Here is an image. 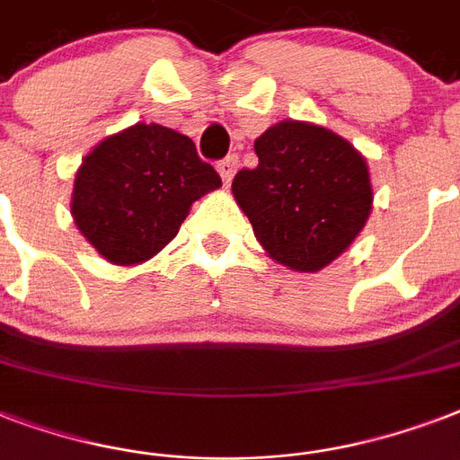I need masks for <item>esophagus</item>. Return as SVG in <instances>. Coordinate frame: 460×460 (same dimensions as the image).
Returning a JSON list of instances; mask_svg holds the SVG:
<instances>
[{"instance_id":"obj_1","label":"esophagus","mask_w":460,"mask_h":460,"mask_svg":"<svg viewBox=\"0 0 460 460\" xmlns=\"http://www.w3.org/2000/svg\"><path fill=\"white\" fill-rule=\"evenodd\" d=\"M236 166H238V155H229L226 159H222L219 164H217V172L222 176V181L229 186L231 179H234V173H236Z\"/></svg>"}]
</instances>
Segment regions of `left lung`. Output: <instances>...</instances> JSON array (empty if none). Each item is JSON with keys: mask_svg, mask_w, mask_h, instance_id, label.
Masks as SVG:
<instances>
[{"mask_svg": "<svg viewBox=\"0 0 460 460\" xmlns=\"http://www.w3.org/2000/svg\"><path fill=\"white\" fill-rule=\"evenodd\" d=\"M258 166L231 193L274 262L320 272L363 231L372 212L367 162L349 140L313 121L284 119L255 140Z\"/></svg>", "mask_w": 460, "mask_h": 460, "instance_id": "1", "label": "left lung"}]
</instances>
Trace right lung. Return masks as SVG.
Listing matches in <instances>:
<instances>
[{"label":"right lung","mask_w":460,"mask_h":460,"mask_svg":"<svg viewBox=\"0 0 460 460\" xmlns=\"http://www.w3.org/2000/svg\"><path fill=\"white\" fill-rule=\"evenodd\" d=\"M219 186V173L198 157L188 136L140 121L83 157L71 217L107 262L133 267L173 241L190 205Z\"/></svg>","instance_id":"obj_1"}]
</instances>
